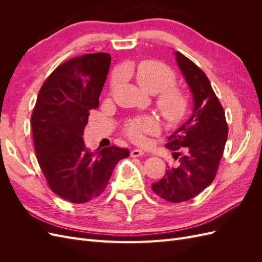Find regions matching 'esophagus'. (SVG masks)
I'll list each match as a JSON object with an SVG mask.
<instances>
[{"mask_svg":"<svg viewBox=\"0 0 262 262\" xmlns=\"http://www.w3.org/2000/svg\"><path fill=\"white\" fill-rule=\"evenodd\" d=\"M144 155V152L142 149H139V148H134L131 150V156L132 157H139V156H142Z\"/></svg>","mask_w":262,"mask_h":262,"instance_id":"obj_1","label":"esophagus"}]
</instances>
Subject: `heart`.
I'll use <instances>...</instances> for the list:
<instances>
[{"mask_svg":"<svg viewBox=\"0 0 262 262\" xmlns=\"http://www.w3.org/2000/svg\"><path fill=\"white\" fill-rule=\"evenodd\" d=\"M133 75L142 90L148 94H156V106L162 116L169 122H176L185 115L188 99L184 91L173 86L175 74L161 62L145 60L140 62L133 70ZM119 76L115 75L112 86L115 87ZM160 122L153 117L132 119L125 124V133L134 142H143L145 134H154L160 131Z\"/></svg>","mask_w":262,"mask_h":262,"instance_id":"1","label":"heart"}]
</instances>
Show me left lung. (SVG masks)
I'll list each match as a JSON object with an SVG mask.
<instances>
[{"label":"left lung","mask_w":262,"mask_h":262,"mask_svg":"<svg viewBox=\"0 0 262 262\" xmlns=\"http://www.w3.org/2000/svg\"><path fill=\"white\" fill-rule=\"evenodd\" d=\"M176 62L192 95V115L168 138L166 147L175 150L178 167H168L165 176L152 184L163 199L188 201L207 188L216 175L227 139L225 113L203 71L179 51Z\"/></svg>","instance_id":"1"}]
</instances>
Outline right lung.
Wrapping results in <instances>:
<instances>
[{"label":"right lung","mask_w":262,"mask_h":262,"mask_svg":"<svg viewBox=\"0 0 262 262\" xmlns=\"http://www.w3.org/2000/svg\"><path fill=\"white\" fill-rule=\"evenodd\" d=\"M109 53L83 54L62 63L39 91L31 130L39 166L52 191L73 203L97 198L129 149L92 152L83 141L90 110L96 109L110 67Z\"/></svg>","instance_id":"right-lung-1"}]
</instances>
